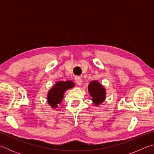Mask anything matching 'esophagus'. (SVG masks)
I'll use <instances>...</instances> for the list:
<instances>
[{"mask_svg": "<svg viewBox=\"0 0 154 154\" xmlns=\"http://www.w3.org/2000/svg\"><path fill=\"white\" fill-rule=\"evenodd\" d=\"M75 82H76V83H77V85H82V78H81L80 77L76 76V77H75Z\"/></svg>", "mask_w": 154, "mask_h": 154, "instance_id": "obj_1", "label": "esophagus"}]
</instances>
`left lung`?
Instances as JSON below:
<instances>
[{
  "label": "left lung",
  "instance_id": "obj_1",
  "mask_svg": "<svg viewBox=\"0 0 154 154\" xmlns=\"http://www.w3.org/2000/svg\"><path fill=\"white\" fill-rule=\"evenodd\" d=\"M88 90L96 105H98L105 100V90L102 85L96 81H92L90 82L88 86Z\"/></svg>",
  "mask_w": 154,
  "mask_h": 154
}]
</instances>
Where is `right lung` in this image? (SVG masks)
I'll use <instances>...</instances> for the list:
<instances>
[{"label":"right lung","instance_id":"1","mask_svg":"<svg viewBox=\"0 0 154 154\" xmlns=\"http://www.w3.org/2000/svg\"><path fill=\"white\" fill-rule=\"evenodd\" d=\"M74 83L71 81L59 82L49 90L48 96V101L52 108H56L63 99L64 92L74 86Z\"/></svg>","mask_w":154,"mask_h":154}]
</instances>
